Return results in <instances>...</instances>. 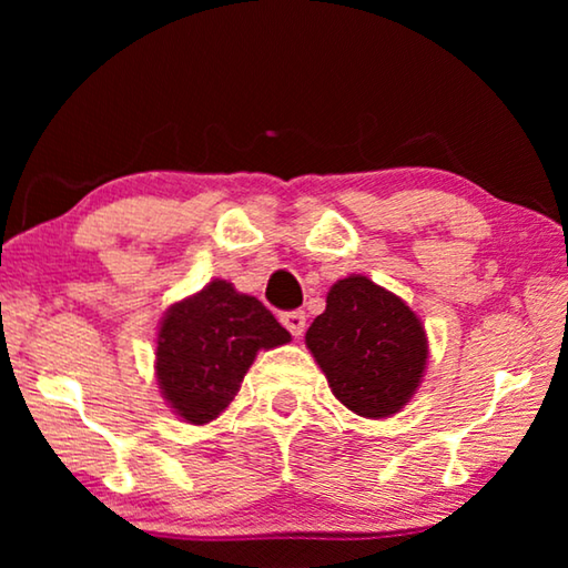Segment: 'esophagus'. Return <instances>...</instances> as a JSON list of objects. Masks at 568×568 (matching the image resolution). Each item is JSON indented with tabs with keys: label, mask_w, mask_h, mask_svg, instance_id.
<instances>
[{
	"label": "esophagus",
	"mask_w": 568,
	"mask_h": 568,
	"mask_svg": "<svg viewBox=\"0 0 568 568\" xmlns=\"http://www.w3.org/2000/svg\"><path fill=\"white\" fill-rule=\"evenodd\" d=\"M281 323L297 338V335H303V331H305V313L303 311H287V313L281 315Z\"/></svg>",
	"instance_id": "34e87169"
}]
</instances>
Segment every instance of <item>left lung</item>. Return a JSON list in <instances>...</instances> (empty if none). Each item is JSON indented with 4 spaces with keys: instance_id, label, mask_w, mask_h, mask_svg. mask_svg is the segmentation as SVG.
Returning <instances> with one entry per match:
<instances>
[{
    "instance_id": "obj_1",
    "label": "left lung",
    "mask_w": 568,
    "mask_h": 568,
    "mask_svg": "<svg viewBox=\"0 0 568 568\" xmlns=\"http://www.w3.org/2000/svg\"><path fill=\"white\" fill-rule=\"evenodd\" d=\"M305 345L333 396L365 418L398 413L416 393L428 341L416 313L365 275L335 283Z\"/></svg>"
}]
</instances>
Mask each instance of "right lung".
<instances>
[{
    "label": "right lung",
    "instance_id": "add662e5",
    "mask_svg": "<svg viewBox=\"0 0 568 568\" xmlns=\"http://www.w3.org/2000/svg\"><path fill=\"white\" fill-rule=\"evenodd\" d=\"M291 341L275 315L233 283L213 281L175 303L158 333V383L180 418L203 426L237 396L261 348Z\"/></svg>",
    "mask_w": 568,
    "mask_h": 568
}]
</instances>
